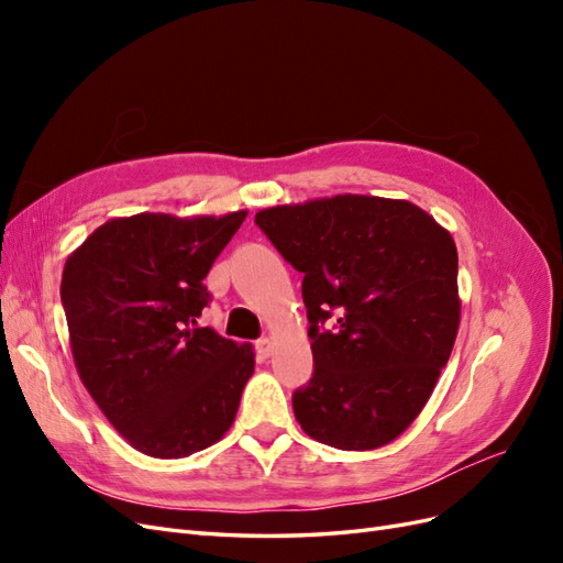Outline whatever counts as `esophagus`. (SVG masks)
<instances>
[{"label":"esophagus","mask_w":563,"mask_h":563,"mask_svg":"<svg viewBox=\"0 0 563 563\" xmlns=\"http://www.w3.org/2000/svg\"><path fill=\"white\" fill-rule=\"evenodd\" d=\"M255 350H258L261 356H269L272 352H275V340H272V338H261L258 343H255Z\"/></svg>","instance_id":"obj_1"}]
</instances>
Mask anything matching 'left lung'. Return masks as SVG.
I'll return each mask as SVG.
<instances>
[{"label":"left lung","instance_id":"8db88e82","mask_svg":"<svg viewBox=\"0 0 563 563\" xmlns=\"http://www.w3.org/2000/svg\"><path fill=\"white\" fill-rule=\"evenodd\" d=\"M302 272L314 376L294 395L302 432L373 451L408 430L432 397L457 327V249L406 199L335 195L255 213ZM335 309V332L318 323Z\"/></svg>","mask_w":563,"mask_h":563}]
</instances>
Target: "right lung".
Segmentation results:
<instances>
[{
  "instance_id": "right-lung-1",
  "label": "right lung",
  "mask_w": 563,
  "mask_h": 563,
  "mask_svg": "<svg viewBox=\"0 0 563 563\" xmlns=\"http://www.w3.org/2000/svg\"><path fill=\"white\" fill-rule=\"evenodd\" d=\"M249 211L110 218L67 255L60 300L79 378L112 428L150 457H187L232 428L251 343L197 319L213 261Z\"/></svg>"
}]
</instances>
